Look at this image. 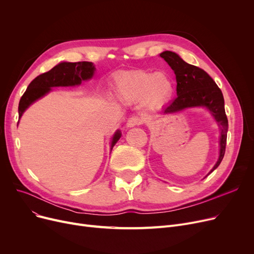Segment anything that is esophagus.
I'll use <instances>...</instances> for the list:
<instances>
[{"instance_id": "1", "label": "esophagus", "mask_w": 254, "mask_h": 254, "mask_svg": "<svg viewBox=\"0 0 254 254\" xmlns=\"http://www.w3.org/2000/svg\"><path fill=\"white\" fill-rule=\"evenodd\" d=\"M143 123V118L140 116H131L128 118L127 123V127H136L139 126Z\"/></svg>"}]
</instances>
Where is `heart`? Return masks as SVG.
I'll use <instances>...</instances> for the list:
<instances>
[{"instance_id": "b5f03b06", "label": "heart", "mask_w": 254, "mask_h": 254, "mask_svg": "<svg viewBox=\"0 0 254 254\" xmlns=\"http://www.w3.org/2000/svg\"><path fill=\"white\" fill-rule=\"evenodd\" d=\"M174 91V80L164 72L134 70L115 78V92L120 100L127 103L141 102L150 110L162 108L172 99Z\"/></svg>"}]
</instances>
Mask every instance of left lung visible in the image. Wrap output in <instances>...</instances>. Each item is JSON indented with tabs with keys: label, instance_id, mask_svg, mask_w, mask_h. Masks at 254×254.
<instances>
[{
	"label": "left lung",
	"instance_id": "8db88e82",
	"mask_svg": "<svg viewBox=\"0 0 254 254\" xmlns=\"http://www.w3.org/2000/svg\"><path fill=\"white\" fill-rule=\"evenodd\" d=\"M159 57L163 58L174 71L177 82V98L165 107L163 114L169 115L189 108L204 107L214 117L220 128L219 156L214 167L208 173L210 175L220 165L225 152L229 123L225 115L222 92L214 80L204 70L184 62L177 53L167 50L162 52Z\"/></svg>",
	"mask_w": 254,
	"mask_h": 254
}]
</instances>
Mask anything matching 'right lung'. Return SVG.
<instances>
[{
    "instance_id": "right-lung-1",
    "label": "right lung",
    "mask_w": 254,
    "mask_h": 254,
    "mask_svg": "<svg viewBox=\"0 0 254 254\" xmlns=\"http://www.w3.org/2000/svg\"><path fill=\"white\" fill-rule=\"evenodd\" d=\"M95 65L90 62H63L53 66L50 71L37 76L29 84L19 101V119L23 112L33 103L47 95L49 91H51L52 87L80 85L82 81L91 79L93 74H95ZM120 137H122V132L117 129L111 140V150Z\"/></svg>"
}]
</instances>
